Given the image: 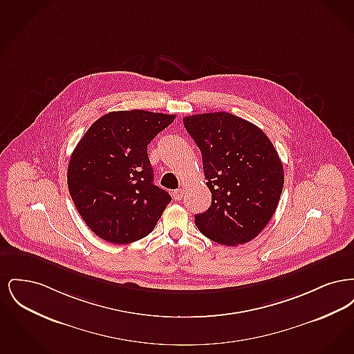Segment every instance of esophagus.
I'll list each match as a JSON object with an SVG mask.
<instances>
[{
    "mask_svg": "<svg viewBox=\"0 0 354 354\" xmlns=\"http://www.w3.org/2000/svg\"><path fill=\"white\" fill-rule=\"evenodd\" d=\"M172 196H174V199L175 201H183V198H185V191L183 189H176V191H174V194H172Z\"/></svg>",
    "mask_w": 354,
    "mask_h": 354,
    "instance_id": "esophagus-1",
    "label": "esophagus"
}]
</instances>
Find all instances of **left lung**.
Returning a JSON list of instances; mask_svg holds the SVG:
<instances>
[{
    "label": "left lung",
    "instance_id": "8db88e82",
    "mask_svg": "<svg viewBox=\"0 0 354 354\" xmlns=\"http://www.w3.org/2000/svg\"><path fill=\"white\" fill-rule=\"evenodd\" d=\"M202 152L212 194L209 208L195 215L203 235L223 245L251 241L272 219L284 187V169L270 138L230 113L183 118Z\"/></svg>",
    "mask_w": 354,
    "mask_h": 354
}]
</instances>
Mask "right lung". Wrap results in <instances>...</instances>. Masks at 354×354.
I'll return each instance as SVG.
<instances>
[{
    "label": "right lung",
    "mask_w": 354,
    "mask_h": 354,
    "mask_svg": "<svg viewBox=\"0 0 354 354\" xmlns=\"http://www.w3.org/2000/svg\"><path fill=\"white\" fill-rule=\"evenodd\" d=\"M174 119L145 110L113 111L95 120L74 149L68 192L103 240L129 244L146 237L171 202L169 192L153 185L147 146Z\"/></svg>",
    "instance_id": "obj_1"
}]
</instances>
